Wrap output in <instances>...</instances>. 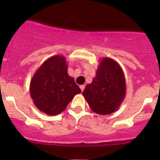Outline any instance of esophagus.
Returning a JSON list of instances; mask_svg holds the SVG:
<instances>
[{"instance_id":"obj_1","label":"esophagus","mask_w":160,"mask_h":160,"mask_svg":"<svg viewBox=\"0 0 160 160\" xmlns=\"http://www.w3.org/2000/svg\"><path fill=\"white\" fill-rule=\"evenodd\" d=\"M80 89H81V91L82 92L84 90V89H85V85H81L80 86Z\"/></svg>"}]
</instances>
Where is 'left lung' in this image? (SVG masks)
<instances>
[{
	"mask_svg": "<svg viewBox=\"0 0 160 160\" xmlns=\"http://www.w3.org/2000/svg\"><path fill=\"white\" fill-rule=\"evenodd\" d=\"M126 79L122 68L115 60L104 57L96 75L87 84L82 95L91 110L101 115L113 113L120 107L126 97Z\"/></svg>",
	"mask_w": 160,
	"mask_h": 160,
	"instance_id": "obj_1",
	"label": "left lung"
}]
</instances>
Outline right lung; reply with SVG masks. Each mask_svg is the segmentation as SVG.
<instances>
[{
    "mask_svg": "<svg viewBox=\"0 0 160 160\" xmlns=\"http://www.w3.org/2000/svg\"><path fill=\"white\" fill-rule=\"evenodd\" d=\"M81 92L72 77L68 74L63 56H53L40 66L30 82V94L34 105L46 114L63 112L77 94Z\"/></svg>",
    "mask_w": 160,
    "mask_h": 160,
    "instance_id": "obj_1",
    "label": "right lung"
}]
</instances>
